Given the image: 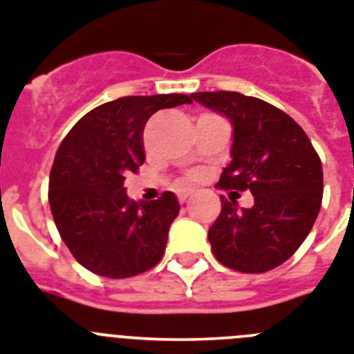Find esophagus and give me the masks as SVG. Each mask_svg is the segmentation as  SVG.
Here are the masks:
<instances>
[{
  "label": "esophagus",
  "instance_id": "esophagus-1",
  "mask_svg": "<svg viewBox=\"0 0 354 354\" xmlns=\"http://www.w3.org/2000/svg\"><path fill=\"white\" fill-rule=\"evenodd\" d=\"M191 194H192V191H178V200H180L182 203H185Z\"/></svg>",
  "mask_w": 354,
  "mask_h": 354
}]
</instances>
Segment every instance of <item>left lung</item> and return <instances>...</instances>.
Returning <instances> with one entry per match:
<instances>
[{"mask_svg":"<svg viewBox=\"0 0 354 354\" xmlns=\"http://www.w3.org/2000/svg\"><path fill=\"white\" fill-rule=\"evenodd\" d=\"M191 97L232 125V160L218 185L249 189L254 196L251 209L222 198L207 234L212 252L234 271H271L295 254L317 220L324 191L320 158L304 129L271 103L229 91Z\"/></svg>","mask_w":354,"mask_h":354,"instance_id":"left-lung-1","label":"left lung"}]
</instances>
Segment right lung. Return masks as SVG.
<instances>
[{
  "instance_id": "1",
  "label": "right lung",
  "mask_w": 354,
  "mask_h": 354,
  "mask_svg": "<svg viewBox=\"0 0 354 354\" xmlns=\"http://www.w3.org/2000/svg\"><path fill=\"white\" fill-rule=\"evenodd\" d=\"M183 103H192L191 96L118 97L87 112L57 149L48 178L50 212L68 251L94 274L136 277L162 260L178 198L167 191L152 202H132L123 182L145 162L149 118Z\"/></svg>"
}]
</instances>
